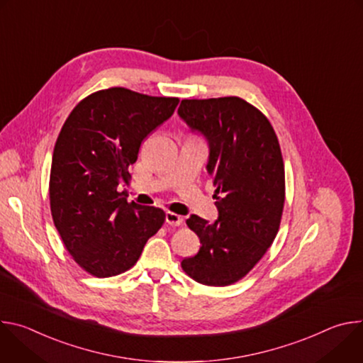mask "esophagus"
<instances>
[{
	"label": "esophagus",
	"instance_id": "1",
	"mask_svg": "<svg viewBox=\"0 0 363 363\" xmlns=\"http://www.w3.org/2000/svg\"><path fill=\"white\" fill-rule=\"evenodd\" d=\"M165 220H167V223H168L169 225H172V227H178V225H181V224L184 223V218H182L181 216H178V214H175V213H171V211H167Z\"/></svg>",
	"mask_w": 363,
	"mask_h": 363
}]
</instances>
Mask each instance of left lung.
Returning a JSON list of instances; mask_svg holds the SVG:
<instances>
[{
    "label": "left lung",
    "mask_w": 363,
    "mask_h": 363,
    "mask_svg": "<svg viewBox=\"0 0 363 363\" xmlns=\"http://www.w3.org/2000/svg\"><path fill=\"white\" fill-rule=\"evenodd\" d=\"M178 115L205 136L218 220L191 216L201 241L182 270L195 281L223 287L241 280L273 244L284 206V164L269 119L241 97L184 99Z\"/></svg>",
    "instance_id": "left-lung-1"
}]
</instances>
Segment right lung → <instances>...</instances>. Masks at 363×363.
I'll return each mask as SVG.
<instances>
[{
	"label": "right lung",
	"instance_id": "1",
	"mask_svg": "<svg viewBox=\"0 0 363 363\" xmlns=\"http://www.w3.org/2000/svg\"><path fill=\"white\" fill-rule=\"evenodd\" d=\"M178 97H157L125 87L84 97L66 119L50 171V208L73 260L89 274L112 277L139 260L165 213L128 202V184L142 140L178 106Z\"/></svg>",
	"mask_w": 363,
	"mask_h": 363
}]
</instances>
